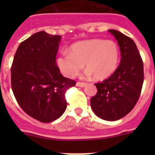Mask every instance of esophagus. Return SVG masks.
<instances>
[{
    "label": "esophagus",
    "mask_w": 155,
    "mask_h": 155,
    "mask_svg": "<svg viewBox=\"0 0 155 155\" xmlns=\"http://www.w3.org/2000/svg\"><path fill=\"white\" fill-rule=\"evenodd\" d=\"M76 85L78 87H84L86 85V83H83V82H77Z\"/></svg>",
    "instance_id": "34e87169"
}]
</instances>
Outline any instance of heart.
<instances>
[{"instance_id":"obj_1","label":"heart","mask_w":155,"mask_h":155,"mask_svg":"<svg viewBox=\"0 0 155 155\" xmlns=\"http://www.w3.org/2000/svg\"><path fill=\"white\" fill-rule=\"evenodd\" d=\"M120 61V49L111 40L91 39L72 45L69 52L57 58V64L67 77L77 75L84 66L88 76L94 75L98 81L107 79L116 71Z\"/></svg>"}]
</instances>
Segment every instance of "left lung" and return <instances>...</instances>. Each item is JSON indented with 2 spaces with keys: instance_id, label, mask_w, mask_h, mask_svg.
I'll return each mask as SVG.
<instances>
[{
  "instance_id": "1",
  "label": "left lung",
  "mask_w": 155,
  "mask_h": 155,
  "mask_svg": "<svg viewBox=\"0 0 155 155\" xmlns=\"http://www.w3.org/2000/svg\"><path fill=\"white\" fill-rule=\"evenodd\" d=\"M120 46V64L110 77L97 83V94L91 99L92 110L99 118L118 120L133 110L143 82V64L134 41L116 30H109Z\"/></svg>"
}]
</instances>
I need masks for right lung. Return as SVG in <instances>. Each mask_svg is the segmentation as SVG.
I'll list each match as a JSON object with an SVG mask.
<instances>
[{"label": "right lung", "mask_w": 155, "mask_h": 155, "mask_svg": "<svg viewBox=\"0 0 155 155\" xmlns=\"http://www.w3.org/2000/svg\"><path fill=\"white\" fill-rule=\"evenodd\" d=\"M61 35L45 31L22 41L12 65V88L25 113L43 123L57 120L66 109L65 91L76 82L64 77L55 62Z\"/></svg>", "instance_id": "right-lung-1"}]
</instances>
